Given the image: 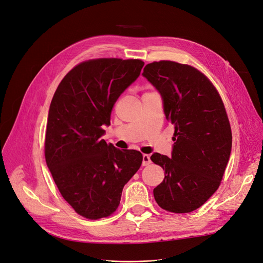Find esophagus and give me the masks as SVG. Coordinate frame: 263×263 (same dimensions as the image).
Wrapping results in <instances>:
<instances>
[{
  "instance_id": "1",
  "label": "esophagus",
  "mask_w": 263,
  "mask_h": 263,
  "mask_svg": "<svg viewBox=\"0 0 263 263\" xmlns=\"http://www.w3.org/2000/svg\"><path fill=\"white\" fill-rule=\"evenodd\" d=\"M152 163V160H151V156L148 155H143V161H142V165L143 166H147Z\"/></svg>"
}]
</instances>
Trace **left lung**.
<instances>
[{"label":"left lung","mask_w":263,"mask_h":263,"mask_svg":"<svg viewBox=\"0 0 263 263\" xmlns=\"http://www.w3.org/2000/svg\"><path fill=\"white\" fill-rule=\"evenodd\" d=\"M142 75L160 93L166 119L174 125L171 158L151 157L165 170L155 199L169 212L194 211L217 190L230 159L232 133L224 105L211 81L191 66L155 62Z\"/></svg>","instance_id":"obj_1"}]
</instances>
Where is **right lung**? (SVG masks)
Returning a JSON list of instances; mask_svg holds the SVG:
<instances>
[{
  "mask_svg": "<svg viewBox=\"0 0 263 263\" xmlns=\"http://www.w3.org/2000/svg\"><path fill=\"white\" fill-rule=\"evenodd\" d=\"M140 60L99 58L73 68L52 98L46 130L47 166L63 197L81 216L106 217L118 208L142 154L102 139L114 104L140 76Z\"/></svg>",
  "mask_w": 263,
  "mask_h": 263,
  "instance_id": "obj_1",
  "label": "right lung"
}]
</instances>
